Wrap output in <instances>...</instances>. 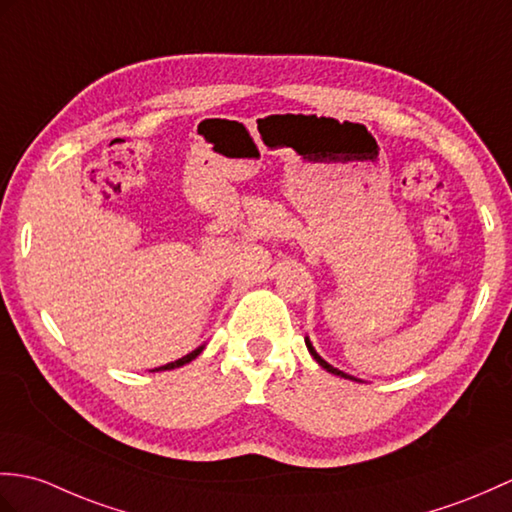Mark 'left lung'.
Segmentation results:
<instances>
[{
	"label": "left lung",
	"instance_id": "1",
	"mask_svg": "<svg viewBox=\"0 0 512 512\" xmlns=\"http://www.w3.org/2000/svg\"><path fill=\"white\" fill-rule=\"evenodd\" d=\"M305 344H307V349H310V353H312V358L325 368V371H329V373H334V375H338V377H344V379H355V377H351V375H347V373H342V371H338V368H334L331 364H327L323 358H320V355L314 351V347H312V342L310 340H305ZM355 382H358V379H355Z\"/></svg>",
	"mask_w": 512,
	"mask_h": 512
}]
</instances>
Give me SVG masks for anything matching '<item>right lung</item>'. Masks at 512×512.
<instances>
[{"label":"right lung","mask_w":512,"mask_h":512,"mask_svg":"<svg viewBox=\"0 0 512 512\" xmlns=\"http://www.w3.org/2000/svg\"><path fill=\"white\" fill-rule=\"evenodd\" d=\"M202 351V347H198L196 351H192V353H187L185 358H181V360H176V362H170V364H165V366H159V368H154V371H172V368H178V366H183V364H189L192 362L194 358H198V353Z\"/></svg>","instance_id":"1"}]
</instances>
